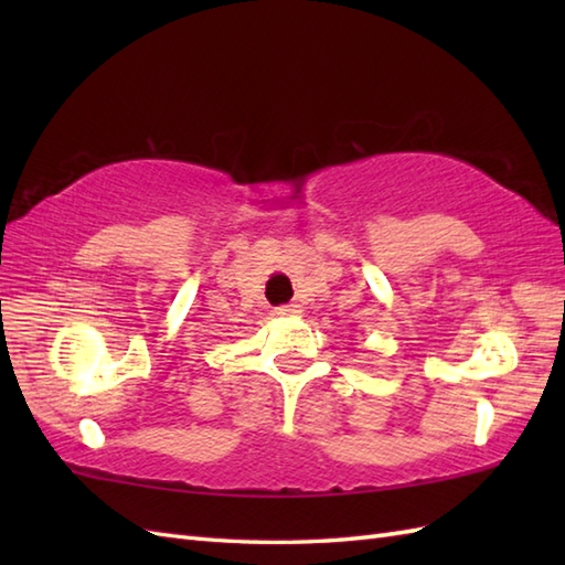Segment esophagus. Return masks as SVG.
<instances>
[{"mask_svg":"<svg viewBox=\"0 0 565 565\" xmlns=\"http://www.w3.org/2000/svg\"><path fill=\"white\" fill-rule=\"evenodd\" d=\"M298 313H301V306L296 303H286L276 308V316H298Z\"/></svg>","mask_w":565,"mask_h":565,"instance_id":"1","label":"esophagus"}]
</instances>
